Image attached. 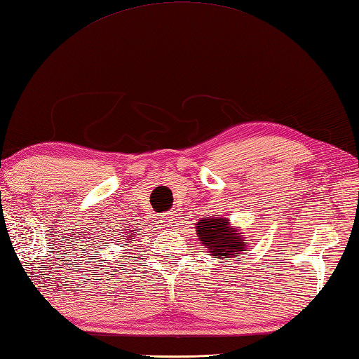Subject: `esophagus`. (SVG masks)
<instances>
[{"mask_svg":"<svg viewBox=\"0 0 359 359\" xmlns=\"http://www.w3.org/2000/svg\"><path fill=\"white\" fill-rule=\"evenodd\" d=\"M159 219H161V222H163V224H164L165 227H170V226H172V222H173V217H172V213H164L163 217L159 218Z\"/></svg>","mask_w":359,"mask_h":359,"instance_id":"1","label":"esophagus"}]
</instances>
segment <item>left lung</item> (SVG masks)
<instances>
[{"label":"left lung","mask_w":359,"mask_h":359,"mask_svg":"<svg viewBox=\"0 0 359 359\" xmlns=\"http://www.w3.org/2000/svg\"><path fill=\"white\" fill-rule=\"evenodd\" d=\"M196 235L215 258H238L244 253V238L230 226L229 218H201L196 222Z\"/></svg>","instance_id":"8db88e82"}]
</instances>
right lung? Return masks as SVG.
I'll list each match as a JSON object with an SVG mask.
<instances>
[{"instance_id":"add662e5","label":"right lung","mask_w":359,"mask_h":359,"mask_svg":"<svg viewBox=\"0 0 359 359\" xmlns=\"http://www.w3.org/2000/svg\"><path fill=\"white\" fill-rule=\"evenodd\" d=\"M127 232H130V230L129 229H127ZM135 233V232H133ZM127 235H129V238H132V233H127Z\"/></svg>"}]
</instances>
